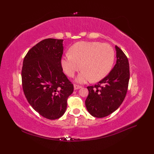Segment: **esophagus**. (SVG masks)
I'll return each instance as SVG.
<instances>
[{
  "label": "esophagus",
  "instance_id": "34e87169",
  "mask_svg": "<svg viewBox=\"0 0 154 154\" xmlns=\"http://www.w3.org/2000/svg\"><path fill=\"white\" fill-rule=\"evenodd\" d=\"M82 87L80 86V85H74V90H78L79 89V88H81Z\"/></svg>",
  "mask_w": 154,
  "mask_h": 154
}]
</instances>
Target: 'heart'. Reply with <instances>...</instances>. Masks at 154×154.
Wrapping results in <instances>:
<instances>
[{
    "mask_svg": "<svg viewBox=\"0 0 154 154\" xmlns=\"http://www.w3.org/2000/svg\"><path fill=\"white\" fill-rule=\"evenodd\" d=\"M69 53L62 57V66L69 77H73L82 67L83 71L76 80L78 83L102 80L110 72L114 61L113 48L99 42H79Z\"/></svg>",
    "mask_w": 154,
    "mask_h": 154,
    "instance_id": "1",
    "label": "heart"
}]
</instances>
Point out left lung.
I'll list each match as a JSON object with an SVG mask.
<instances>
[{"label":"left lung","instance_id":"obj_1","mask_svg":"<svg viewBox=\"0 0 154 154\" xmlns=\"http://www.w3.org/2000/svg\"><path fill=\"white\" fill-rule=\"evenodd\" d=\"M116 63L110 73L94 86H88L86 108L92 116L104 118L117 110L127 94L130 79L129 63L123 51L116 45Z\"/></svg>","mask_w":154,"mask_h":154}]
</instances>
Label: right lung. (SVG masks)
<instances>
[{
	"label": "right lung",
	"instance_id": "obj_1",
	"mask_svg": "<svg viewBox=\"0 0 154 154\" xmlns=\"http://www.w3.org/2000/svg\"><path fill=\"white\" fill-rule=\"evenodd\" d=\"M63 41L42 40L27 52L23 61L22 83L25 96L32 109L49 119L63 115L68 97L74 90L63 72Z\"/></svg>",
	"mask_w": 154,
	"mask_h": 154
}]
</instances>
